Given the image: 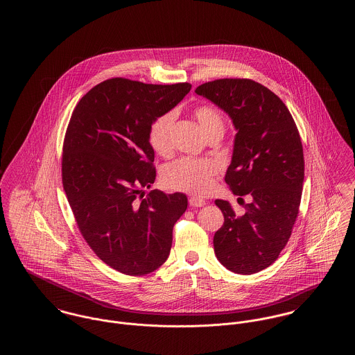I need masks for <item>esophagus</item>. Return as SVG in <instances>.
<instances>
[{"label": "esophagus", "mask_w": 355, "mask_h": 355, "mask_svg": "<svg viewBox=\"0 0 355 355\" xmlns=\"http://www.w3.org/2000/svg\"><path fill=\"white\" fill-rule=\"evenodd\" d=\"M189 203H190V206H193V207H201L203 205H206L205 200L200 198V197H194V196H191V197L189 198Z\"/></svg>", "instance_id": "34e87169"}]
</instances>
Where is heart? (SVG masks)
Returning a JSON list of instances; mask_svg holds the SVG:
<instances>
[{"label": "heart", "instance_id": "heart-1", "mask_svg": "<svg viewBox=\"0 0 355 355\" xmlns=\"http://www.w3.org/2000/svg\"><path fill=\"white\" fill-rule=\"evenodd\" d=\"M193 113L207 138L213 135H223L226 121L220 110H217L214 106L206 103L198 105L194 107ZM174 119V112H166L153 119L149 126V144L154 152L158 153L159 155L166 157L173 150L171 130ZM217 173L218 164L213 159L184 157L165 168L162 173V181L166 187L173 190L200 196L211 189L213 180Z\"/></svg>", "mask_w": 355, "mask_h": 355}]
</instances>
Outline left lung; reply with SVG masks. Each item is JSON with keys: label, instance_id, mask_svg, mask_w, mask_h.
I'll return each mask as SVG.
<instances>
[{"label": "left lung", "instance_id": "left-lung-1", "mask_svg": "<svg viewBox=\"0 0 355 355\" xmlns=\"http://www.w3.org/2000/svg\"><path fill=\"white\" fill-rule=\"evenodd\" d=\"M196 93L233 119L238 133L225 182L236 196L253 197L241 217L229 201L216 200L225 222L214 234V253L233 272H258L278 258L298 217L304 175L300 132L282 100L253 80H216Z\"/></svg>", "mask_w": 355, "mask_h": 355}]
</instances>
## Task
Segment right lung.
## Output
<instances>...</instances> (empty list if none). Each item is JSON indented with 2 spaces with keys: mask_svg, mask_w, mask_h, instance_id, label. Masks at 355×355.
Segmentation results:
<instances>
[{
  "mask_svg": "<svg viewBox=\"0 0 355 355\" xmlns=\"http://www.w3.org/2000/svg\"><path fill=\"white\" fill-rule=\"evenodd\" d=\"M191 85L144 84L110 78L74 107L62 146V185L86 243L106 265L145 275L168 259L173 226L185 213L182 193L144 187L155 180L148 132Z\"/></svg>",
  "mask_w": 355,
  "mask_h": 355,
  "instance_id": "add662e5",
  "label": "right lung"
}]
</instances>
